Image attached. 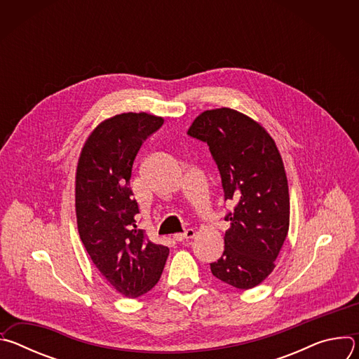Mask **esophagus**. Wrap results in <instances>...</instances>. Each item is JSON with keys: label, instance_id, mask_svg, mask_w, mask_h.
Wrapping results in <instances>:
<instances>
[{"label": "esophagus", "instance_id": "1", "mask_svg": "<svg viewBox=\"0 0 359 359\" xmlns=\"http://www.w3.org/2000/svg\"><path fill=\"white\" fill-rule=\"evenodd\" d=\"M194 237V230L193 229H189V230H186L184 233H177V234H175L173 236V238L176 240V241H187V240H190V238H193Z\"/></svg>", "mask_w": 359, "mask_h": 359}]
</instances>
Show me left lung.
<instances>
[{
    "instance_id": "left-lung-1",
    "label": "left lung",
    "mask_w": 359,
    "mask_h": 359,
    "mask_svg": "<svg viewBox=\"0 0 359 359\" xmlns=\"http://www.w3.org/2000/svg\"><path fill=\"white\" fill-rule=\"evenodd\" d=\"M187 135L208 143L224 200L236 203L224 217L230 229L223 255L210 264L212 274L240 290L259 285L274 270L290 226L288 183L280 151L263 126L230 108L203 112Z\"/></svg>"
}]
</instances>
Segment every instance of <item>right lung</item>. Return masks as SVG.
I'll return each instance as SVG.
<instances>
[{"instance_id":"right-lung-1","label":"right lung","mask_w":359,"mask_h":359,"mask_svg":"<svg viewBox=\"0 0 359 359\" xmlns=\"http://www.w3.org/2000/svg\"><path fill=\"white\" fill-rule=\"evenodd\" d=\"M163 125L149 114H122L88 137L76 169L75 206L81 240L90 260L118 292L136 298L159 281L169 248L137 229L139 206L130 189L142 143Z\"/></svg>"}]
</instances>
